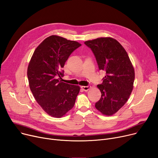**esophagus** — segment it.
<instances>
[{"mask_svg": "<svg viewBox=\"0 0 158 158\" xmlns=\"http://www.w3.org/2000/svg\"><path fill=\"white\" fill-rule=\"evenodd\" d=\"M81 88L83 89V91H87L88 90L90 89V86H88V85H87V86H81Z\"/></svg>", "mask_w": 158, "mask_h": 158, "instance_id": "obj_1", "label": "esophagus"}]
</instances>
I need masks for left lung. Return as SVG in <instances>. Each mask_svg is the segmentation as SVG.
Listing matches in <instances>:
<instances>
[{
	"mask_svg": "<svg viewBox=\"0 0 158 158\" xmlns=\"http://www.w3.org/2000/svg\"><path fill=\"white\" fill-rule=\"evenodd\" d=\"M84 44L93 51L99 69L106 73L102 84L97 85L102 96L95 107L103 114H114L128 100L133 89L135 73L130 58L122 45L110 37Z\"/></svg>",
	"mask_w": 158,
	"mask_h": 158,
	"instance_id": "8db88e82",
	"label": "left lung"
}]
</instances>
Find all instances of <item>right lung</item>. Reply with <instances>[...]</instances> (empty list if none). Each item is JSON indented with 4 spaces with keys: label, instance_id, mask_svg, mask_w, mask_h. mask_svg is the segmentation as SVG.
I'll return each instance as SVG.
<instances>
[{
    "label": "right lung",
    "instance_id": "1",
    "mask_svg": "<svg viewBox=\"0 0 158 158\" xmlns=\"http://www.w3.org/2000/svg\"><path fill=\"white\" fill-rule=\"evenodd\" d=\"M81 44L52 35L36 48L27 67L30 89L36 101L47 113L61 118L71 110L80 91L78 85L60 80L65 62Z\"/></svg>",
    "mask_w": 158,
    "mask_h": 158
}]
</instances>
